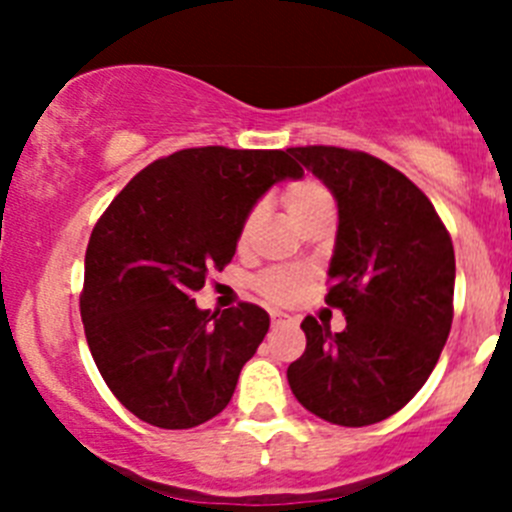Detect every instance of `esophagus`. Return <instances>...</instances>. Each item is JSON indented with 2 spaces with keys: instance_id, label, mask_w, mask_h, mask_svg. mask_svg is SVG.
I'll return each instance as SVG.
<instances>
[{
  "instance_id": "esophagus-1",
  "label": "esophagus",
  "mask_w": 512,
  "mask_h": 512,
  "mask_svg": "<svg viewBox=\"0 0 512 512\" xmlns=\"http://www.w3.org/2000/svg\"><path fill=\"white\" fill-rule=\"evenodd\" d=\"M271 323L282 325V323H295V318H289L284 312H271Z\"/></svg>"
}]
</instances>
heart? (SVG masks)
<instances>
[{
	"label": "heart",
	"instance_id": "heart-1",
	"mask_svg": "<svg viewBox=\"0 0 512 512\" xmlns=\"http://www.w3.org/2000/svg\"><path fill=\"white\" fill-rule=\"evenodd\" d=\"M282 200L287 205L289 215L297 225H302L307 217L318 215V212L330 210L333 212V197H330L328 187L320 184L318 179H297V182L287 184L282 192ZM261 207H253L246 212V217L241 220V228H238V243L246 246L251 241L253 230L259 225ZM310 269L305 266H274V269L264 271L259 279H256V289L261 295L271 302H279V305H289V302L300 300L302 292L310 284Z\"/></svg>",
	"mask_w": 512,
	"mask_h": 512
}]
</instances>
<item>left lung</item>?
Listing matches in <instances>:
<instances>
[{
	"label": "left lung",
	"instance_id": "obj_1",
	"mask_svg": "<svg viewBox=\"0 0 512 512\" xmlns=\"http://www.w3.org/2000/svg\"><path fill=\"white\" fill-rule=\"evenodd\" d=\"M289 153L338 202L325 302L346 315L341 333L302 320L307 348L289 364V387L328 423H379L413 400L449 338L451 235L431 200L382 158L336 146Z\"/></svg>",
	"mask_w": 512,
	"mask_h": 512
}]
</instances>
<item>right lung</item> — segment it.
Wrapping results in <instances>:
<instances>
[{
  "label": "right lung",
  "mask_w": 512,
  "mask_h": 512,
  "mask_svg": "<svg viewBox=\"0 0 512 512\" xmlns=\"http://www.w3.org/2000/svg\"><path fill=\"white\" fill-rule=\"evenodd\" d=\"M302 174L289 151L184 148L135 174L99 217L81 320L99 374L135 418L179 431L223 413L269 315L251 302L217 315L192 297L230 264L246 212Z\"/></svg>",
  "instance_id": "right-lung-1"
}]
</instances>
